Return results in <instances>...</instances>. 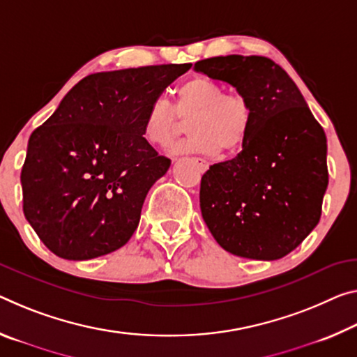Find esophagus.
<instances>
[{
    "label": "esophagus",
    "mask_w": 357,
    "mask_h": 357,
    "mask_svg": "<svg viewBox=\"0 0 357 357\" xmlns=\"http://www.w3.org/2000/svg\"><path fill=\"white\" fill-rule=\"evenodd\" d=\"M195 162L199 163V168H200V172H202V173H203V172H206L208 167H209V163H208L206 160H203V158H197Z\"/></svg>",
    "instance_id": "1"
}]
</instances>
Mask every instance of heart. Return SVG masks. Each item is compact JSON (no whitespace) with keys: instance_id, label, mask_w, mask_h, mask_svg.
Here are the masks:
<instances>
[{"instance_id":"1","label":"heart","mask_w":357,"mask_h":357,"mask_svg":"<svg viewBox=\"0 0 357 357\" xmlns=\"http://www.w3.org/2000/svg\"><path fill=\"white\" fill-rule=\"evenodd\" d=\"M188 117L190 137L172 151L214 155L220 149L234 152L241 148L251 130L252 106L246 95L227 93L209 77H194L179 87L176 106L162 95L151 101L143 122L144 137L165 146L178 133L181 119Z\"/></svg>"}]
</instances>
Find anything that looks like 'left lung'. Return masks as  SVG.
<instances>
[{
	"label": "left lung",
	"mask_w": 357,
	"mask_h": 357,
	"mask_svg": "<svg viewBox=\"0 0 357 357\" xmlns=\"http://www.w3.org/2000/svg\"><path fill=\"white\" fill-rule=\"evenodd\" d=\"M194 70L230 84L252 106L240 154L202 176L203 220L230 254L284 257L319 222L329 184L324 130L296 82L267 56H213Z\"/></svg>",
	"instance_id": "1"
}]
</instances>
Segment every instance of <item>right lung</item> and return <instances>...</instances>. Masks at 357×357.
<instances>
[{
    "label": "right lung",
    "instance_id": "right-lung-1",
    "mask_svg": "<svg viewBox=\"0 0 357 357\" xmlns=\"http://www.w3.org/2000/svg\"><path fill=\"white\" fill-rule=\"evenodd\" d=\"M190 63L95 73L28 139L24 213L55 256L89 260L122 248L172 160L143 137L146 109Z\"/></svg>",
    "mask_w": 357,
    "mask_h": 357
}]
</instances>
